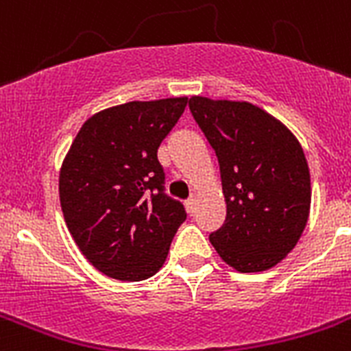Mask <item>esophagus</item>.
I'll return each mask as SVG.
<instances>
[{
  "label": "esophagus",
  "mask_w": 351,
  "mask_h": 351,
  "mask_svg": "<svg viewBox=\"0 0 351 351\" xmlns=\"http://www.w3.org/2000/svg\"><path fill=\"white\" fill-rule=\"evenodd\" d=\"M195 207H197V197H195V195H191V197L186 200V209H188V213L190 214H193Z\"/></svg>",
  "instance_id": "34e87169"
}]
</instances>
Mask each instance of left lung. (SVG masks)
Listing matches in <instances>:
<instances>
[{"mask_svg": "<svg viewBox=\"0 0 351 351\" xmlns=\"http://www.w3.org/2000/svg\"><path fill=\"white\" fill-rule=\"evenodd\" d=\"M190 110L214 149L226 218L209 235L239 272L272 269L299 243L311 207V178L297 137L250 101L191 96Z\"/></svg>", "mask_w": 351, "mask_h": 351, "instance_id": "obj_1", "label": "left lung"}]
</instances>
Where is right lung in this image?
Here are the masks:
<instances>
[{"instance_id": "add662e5", "label": "right lung", "mask_w": 351, "mask_h": 351, "mask_svg": "<svg viewBox=\"0 0 351 351\" xmlns=\"http://www.w3.org/2000/svg\"><path fill=\"white\" fill-rule=\"evenodd\" d=\"M188 96L128 101L93 114L60 170V202L71 237L93 267L121 281L156 274L186 219L161 191L158 147Z\"/></svg>"}]
</instances>
